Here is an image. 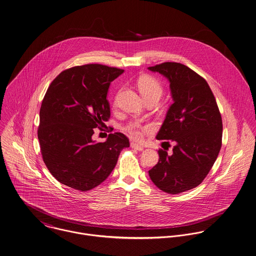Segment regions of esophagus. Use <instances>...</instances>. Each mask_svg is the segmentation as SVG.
<instances>
[{"label": "esophagus", "mask_w": 256, "mask_h": 256, "mask_svg": "<svg viewBox=\"0 0 256 256\" xmlns=\"http://www.w3.org/2000/svg\"><path fill=\"white\" fill-rule=\"evenodd\" d=\"M131 146H132V148H134V150H144V148L142 146H140L138 144H136V142H131Z\"/></svg>", "instance_id": "1"}]
</instances>
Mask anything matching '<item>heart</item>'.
Masks as SVG:
<instances>
[{
    "label": "heart",
    "mask_w": 256,
    "mask_h": 256,
    "mask_svg": "<svg viewBox=\"0 0 256 256\" xmlns=\"http://www.w3.org/2000/svg\"><path fill=\"white\" fill-rule=\"evenodd\" d=\"M138 87L140 92L144 100L150 98H160L163 92L162 82L152 75H142L138 79ZM125 131L136 140H142L146 134L152 131V126L142 125L138 121L130 122L126 125Z\"/></svg>",
    "instance_id": "b5f03b06"
}]
</instances>
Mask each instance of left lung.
I'll list each match as a JSON object with an SVG mask.
<instances>
[{"instance_id": "left-lung-1", "label": "left lung", "mask_w": 256, "mask_h": 256, "mask_svg": "<svg viewBox=\"0 0 256 256\" xmlns=\"http://www.w3.org/2000/svg\"><path fill=\"white\" fill-rule=\"evenodd\" d=\"M170 82L173 104L156 139L175 142L172 154L160 150L148 175L163 192L176 194L198 186L208 176L222 146V118L208 82L179 62L148 68Z\"/></svg>"}]
</instances>
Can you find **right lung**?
Masks as SVG:
<instances>
[{
    "label": "right lung",
    "instance_id": "1",
    "mask_svg": "<svg viewBox=\"0 0 256 256\" xmlns=\"http://www.w3.org/2000/svg\"><path fill=\"white\" fill-rule=\"evenodd\" d=\"M123 70L102 64L74 66L50 83L40 108L38 139L43 160L62 184L86 192L102 183L130 146L122 133L104 142L92 139L110 116L106 98L110 83Z\"/></svg>",
    "mask_w": 256,
    "mask_h": 256
}]
</instances>
